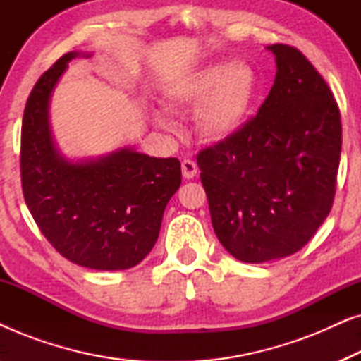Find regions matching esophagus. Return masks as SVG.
Masks as SVG:
<instances>
[{"label": "esophagus", "instance_id": "1", "mask_svg": "<svg viewBox=\"0 0 361 361\" xmlns=\"http://www.w3.org/2000/svg\"><path fill=\"white\" fill-rule=\"evenodd\" d=\"M197 172H199V167L194 161L190 159H184L182 161V176L185 177V179H194L197 176Z\"/></svg>", "mask_w": 361, "mask_h": 361}]
</instances>
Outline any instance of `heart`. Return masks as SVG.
Here are the masks:
<instances>
[{"label":"heart","mask_w":361,"mask_h":361,"mask_svg":"<svg viewBox=\"0 0 361 361\" xmlns=\"http://www.w3.org/2000/svg\"><path fill=\"white\" fill-rule=\"evenodd\" d=\"M258 95V73L245 61L210 62L177 78L166 88L172 111L194 110V126L205 141L219 142L243 130ZM157 126L171 130V118L154 113Z\"/></svg>","instance_id":"heart-1"}]
</instances>
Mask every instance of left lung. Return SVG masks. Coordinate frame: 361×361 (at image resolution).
Masks as SVG:
<instances>
[{
	"mask_svg": "<svg viewBox=\"0 0 361 361\" xmlns=\"http://www.w3.org/2000/svg\"><path fill=\"white\" fill-rule=\"evenodd\" d=\"M276 78L258 115L197 156L216 238L243 263L294 255L334 204L342 123L332 92L295 47H266Z\"/></svg>",
	"mask_w": 361,
	"mask_h": 361,
	"instance_id": "1",
	"label": "left lung"
}]
</instances>
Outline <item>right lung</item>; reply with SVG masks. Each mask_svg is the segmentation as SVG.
Masks as SVG:
<instances>
[{"label":"right lung","instance_id":"right-lung-1","mask_svg":"<svg viewBox=\"0 0 361 361\" xmlns=\"http://www.w3.org/2000/svg\"><path fill=\"white\" fill-rule=\"evenodd\" d=\"M80 56L90 54L62 56L27 98L21 130L23 194L39 230L63 258L90 269H128L156 245L167 202L180 185V162L133 147L83 161L59 152L49 105L68 62Z\"/></svg>","mask_w":361,"mask_h":361}]
</instances>
